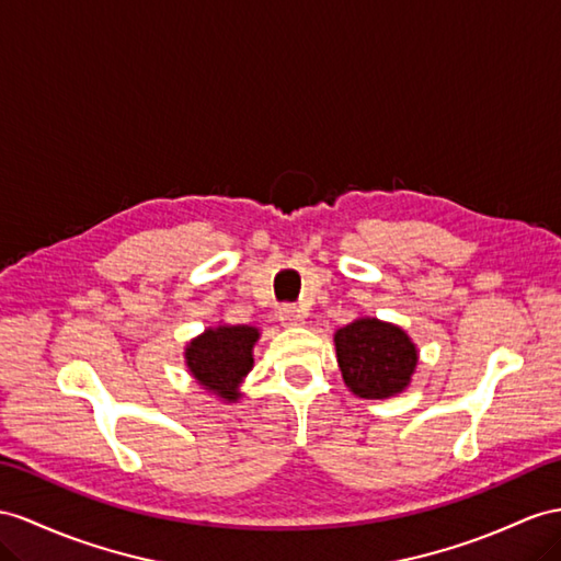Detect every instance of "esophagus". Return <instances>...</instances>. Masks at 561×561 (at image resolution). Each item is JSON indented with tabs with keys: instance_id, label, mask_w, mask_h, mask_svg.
<instances>
[{
	"instance_id": "34e87169",
	"label": "esophagus",
	"mask_w": 561,
	"mask_h": 561,
	"mask_svg": "<svg viewBox=\"0 0 561 561\" xmlns=\"http://www.w3.org/2000/svg\"><path fill=\"white\" fill-rule=\"evenodd\" d=\"M277 318H279V322L282 324H286V327H296V324H304V310H300L298 306H294V304H284L282 308H279V312H277Z\"/></svg>"
}]
</instances>
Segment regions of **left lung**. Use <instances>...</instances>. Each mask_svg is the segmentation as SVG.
<instances>
[{
  "label": "left lung",
  "mask_w": 561,
  "mask_h": 561,
  "mask_svg": "<svg viewBox=\"0 0 561 561\" xmlns=\"http://www.w3.org/2000/svg\"><path fill=\"white\" fill-rule=\"evenodd\" d=\"M334 343L343 381L360 398L400 393L417 367V348L403 329L375 318L339 329Z\"/></svg>",
  "instance_id": "8db88e82"
}]
</instances>
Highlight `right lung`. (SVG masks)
<instances>
[{
	"label": "right lung",
	"instance_id": "obj_1",
	"mask_svg": "<svg viewBox=\"0 0 561 561\" xmlns=\"http://www.w3.org/2000/svg\"><path fill=\"white\" fill-rule=\"evenodd\" d=\"M257 329L237 324L206 329L204 334L186 346V367L194 379L220 398L237 400L239 383L253 367V343Z\"/></svg>",
	"mask_w": 561,
	"mask_h": 561
}]
</instances>
